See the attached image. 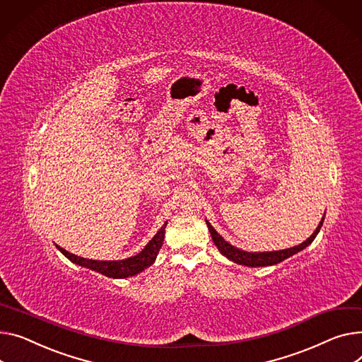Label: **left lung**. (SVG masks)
<instances>
[{
	"label": "left lung",
	"instance_id": "obj_1",
	"mask_svg": "<svg viewBox=\"0 0 362 362\" xmlns=\"http://www.w3.org/2000/svg\"><path fill=\"white\" fill-rule=\"evenodd\" d=\"M323 221H325V215L323 218L320 221V224L317 226L316 231L313 233L305 242H303L301 245L298 246H294V247H290V249H285V250H275V252H245V250H240L234 246H231L230 243H227L226 240L216 233L214 230V227L205 220L206 226H208V230L211 233V237L214 240L215 246L218 247V250L230 260H233L234 263H238V264H245V267H252V268H256V267H271V264H276L285 259H288L290 256L301 252L303 249H305L308 245H311L313 240L316 238V235L319 234L322 226H323Z\"/></svg>",
	"mask_w": 362,
	"mask_h": 362
}]
</instances>
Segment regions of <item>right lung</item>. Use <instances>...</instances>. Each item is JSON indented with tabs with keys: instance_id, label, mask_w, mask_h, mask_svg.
<instances>
[{
	"instance_id": "add662e5",
	"label": "right lung",
	"mask_w": 362,
	"mask_h": 362,
	"mask_svg": "<svg viewBox=\"0 0 362 362\" xmlns=\"http://www.w3.org/2000/svg\"><path fill=\"white\" fill-rule=\"evenodd\" d=\"M165 226H167V223L163 224V227L150 240L148 245L142 249V252H139L136 256H132V257H128L124 260L84 259V257H80V256H76V255L66 252L65 249H62L59 246H57V247L65 257H68L71 262L80 264V267L88 268L91 271H95V272L106 275L109 278H128V276H134V275L142 272L144 269H147L154 263V260L163 246V242H164Z\"/></svg>"
}]
</instances>
